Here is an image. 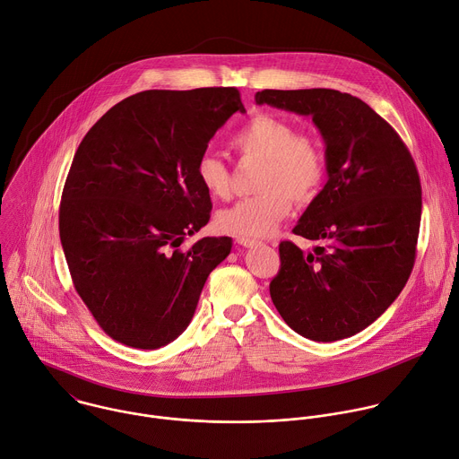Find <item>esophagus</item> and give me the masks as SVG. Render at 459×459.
<instances>
[{"label": "esophagus", "instance_id": "esophagus-1", "mask_svg": "<svg viewBox=\"0 0 459 459\" xmlns=\"http://www.w3.org/2000/svg\"><path fill=\"white\" fill-rule=\"evenodd\" d=\"M236 241H238V245L247 247V248H252V247L261 245V241H257V239H250V238H243V236H238V238H236Z\"/></svg>", "mask_w": 459, "mask_h": 459}]
</instances>
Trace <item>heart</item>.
Segmentation results:
<instances>
[{
  "label": "heart",
  "mask_w": 459,
  "mask_h": 459,
  "mask_svg": "<svg viewBox=\"0 0 459 459\" xmlns=\"http://www.w3.org/2000/svg\"><path fill=\"white\" fill-rule=\"evenodd\" d=\"M232 145L247 159L261 160L254 196L220 211L218 227L243 238H266L290 214L291 200L299 205L317 198L326 178V151L319 138L295 133L286 118L257 113L234 136ZM196 177L212 198L230 195V171L227 164L204 152L196 162Z\"/></svg>",
  "instance_id": "heart-1"
}]
</instances>
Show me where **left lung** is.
I'll return each mask as SVG.
<instances>
[{"instance_id": "8db88e82", "label": "left lung", "mask_w": 459, "mask_h": 459, "mask_svg": "<svg viewBox=\"0 0 459 459\" xmlns=\"http://www.w3.org/2000/svg\"><path fill=\"white\" fill-rule=\"evenodd\" d=\"M257 104L312 117L326 143L328 182L281 241L270 297L284 323L317 342L375 323L403 290L416 255L421 186L398 133L364 100L328 88L263 90Z\"/></svg>"}]
</instances>
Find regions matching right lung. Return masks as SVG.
I'll return each mask as SVG.
<instances>
[{"instance_id": "obj_1", "label": "right lung", "mask_w": 459, "mask_h": 459, "mask_svg": "<svg viewBox=\"0 0 459 459\" xmlns=\"http://www.w3.org/2000/svg\"><path fill=\"white\" fill-rule=\"evenodd\" d=\"M245 113L236 88L134 93L86 133L63 189L59 236L74 286L115 341L157 350L191 323L232 238L184 239L209 223L196 162Z\"/></svg>"}]
</instances>
